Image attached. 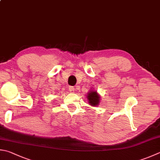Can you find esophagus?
<instances>
[{
    "instance_id": "34e87169",
    "label": "esophagus",
    "mask_w": 160,
    "mask_h": 160,
    "mask_svg": "<svg viewBox=\"0 0 160 160\" xmlns=\"http://www.w3.org/2000/svg\"><path fill=\"white\" fill-rule=\"evenodd\" d=\"M69 90H70V91L71 92H74V90H75V88L74 86H70V87H69Z\"/></svg>"
}]
</instances>
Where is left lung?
I'll list each match as a JSON object with an SVG mask.
<instances>
[{
  "instance_id": "8db88e82",
  "label": "left lung",
  "mask_w": 160,
  "mask_h": 160,
  "mask_svg": "<svg viewBox=\"0 0 160 160\" xmlns=\"http://www.w3.org/2000/svg\"><path fill=\"white\" fill-rule=\"evenodd\" d=\"M87 98H88V103L92 107L98 106L100 101V96L95 90H90V91L87 95Z\"/></svg>"
}]
</instances>
